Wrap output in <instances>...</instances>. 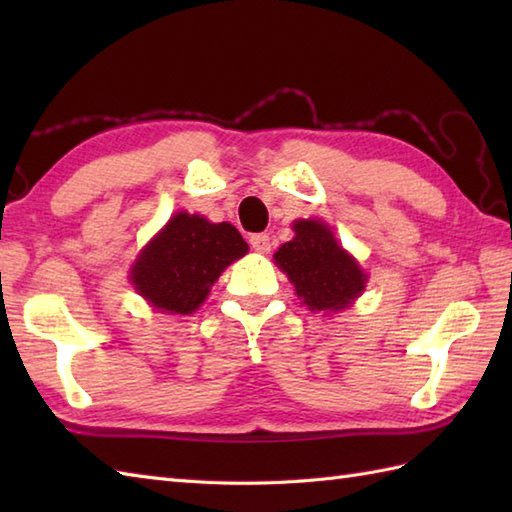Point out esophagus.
<instances>
[{"label":"esophagus","instance_id":"obj_1","mask_svg":"<svg viewBox=\"0 0 512 512\" xmlns=\"http://www.w3.org/2000/svg\"><path fill=\"white\" fill-rule=\"evenodd\" d=\"M248 244L253 250H257V253H268L270 250V237L266 233H257V235H250Z\"/></svg>","mask_w":512,"mask_h":512}]
</instances>
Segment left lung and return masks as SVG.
<instances>
[{
	"label": "left lung",
	"instance_id": "left-lung-1",
	"mask_svg": "<svg viewBox=\"0 0 512 512\" xmlns=\"http://www.w3.org/2000/svg\"><path fill=\"white\" fill-rule=\"evenodd\" d=\"M295 237L281 246L275 264L295 284L308 310L339 312L363 295L367 275L356 259L336 242L332 228L321 220H297Z\"/></svg>",
	"mask_w": 512,
	"mask_h": 512
}]
</instances>
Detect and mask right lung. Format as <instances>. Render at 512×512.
<instances>
[{"instance_id": "obj_1", "label": "right lung", "mask_w": 512, "mask_h": 512, "mask_svg": "<svg viewBox=\"0 0 512 512\" xmlns=\"http://www.w3.org/2000/svg\"><path fill=\"white\" fill-rule=\"evenodd\" d=\"M246 253L248 244L233 224L180 211L140 250L129 279L156 310L191 314L222 270Z\"/></svg>"}]
</instances>
